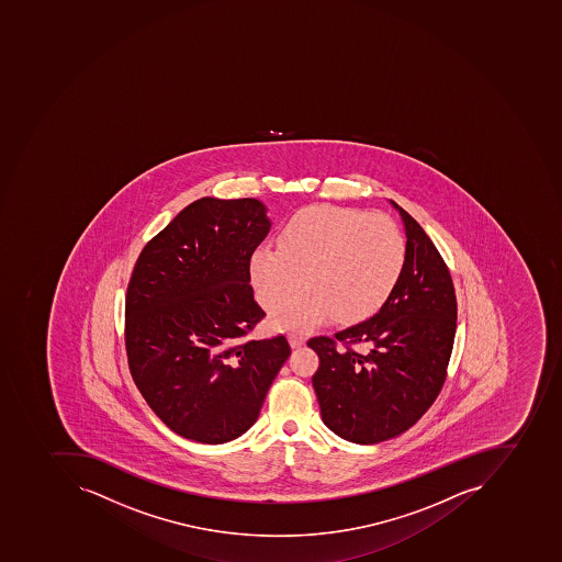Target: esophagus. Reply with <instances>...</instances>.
Returning <instances> with one entry per match:
<instances>
[{"instance_id": "34e87169", "label": "esophagus", "mask_w": 562, "mask_h": 562, "mask_svg": "<svg viewBox=\"0 0 562 562\" xmlns=\"http://www.w3.org/2000/svg\"><path fill=\"white\" fill-rule=\"evenodd\" d=\"M289 342H291L292 348H301L306 342V337L303 334H289Z\"/></svg>"}]
</instances>
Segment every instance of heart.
Instances as JSON below:
<instances>
[{
  "mask_svg": "<svg viewBox=\"0 0 562 562\" xmlns=\"http://www.w3.org/2000/svg\"><path fill=\"white\" fill-rule=\"evenodd\" d=\"M406 243L381 214L313 205L285 223L280 244L250 255V279L259 303L273 307L302 282L307 289L274 307L277 328H306L333 315L340 324L370 318L402 280Z\"/></svg>",
  "mask_w": 562,
  "mask_h": 562,
  "instance_id": "heart-1",
  "label": "heart"
}]
</instances>
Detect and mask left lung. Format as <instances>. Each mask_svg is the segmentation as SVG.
<instances>
[{
	"label": "left lung",
	"instance_id": "8db88e82",
	"mask_svg": "<svg viewBox=\"0 0 562 562\" xmlns=\"http://www.w3.org/2000/svg\"><path fill=\"white\" fill-rule=\"evenodd\" d=\"M406 265L381 312L307 346L322 420L340 438L373 445L405 432L447 381L457 330V295L447 262L405 210ZM361 347L360 352L357 348Z\"/></svg>",
	"mask_w": 562,
	"mask_h": 562
}]
</instances>
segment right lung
Segmentation results:
<instances>
[{
	"mask_svg": "<svg viewBox=\"0 0 562 562\" xmlns=\"http://www.w3.org/2000/svg\"><path fill=\"white\" fill-rule=\"evenodd\" d=\"M268 232L256 199H199L136 259L124 306L127 364L154 414L183 438L222 445L244 435L291 355L283 334L247 339L267 316L249 261Z\"/></svg>",
	"mask_w": 562,
	"mask_h": 562,
	"instance_id": "1",
	"label": "right lung"
}]
</instances>
